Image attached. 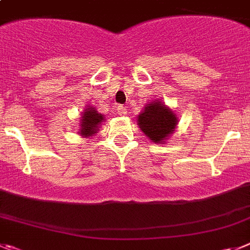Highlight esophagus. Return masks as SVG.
<instances>
[{"label": "esophagus", "mask_w": 250, "mask_h": 250, "mask_svg": "<svg viewBox=\"0 0 250 250\" xmlns=\"http://www.w3.org/2000/svg\"><path fill=\"white\" fill-rule=\"evenodd\" d=\"M116 111H118L119 115H126L127 114V109L125 106H123V105H120V106L116 107Z\"/></svg>", "instance_id": "obj_1"}]
</instances>
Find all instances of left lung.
Wrapping results in <instances>:
<instances>
[{
	"label": "left lung",
	"mask_w": 250,
	"mask_h": 250,
	"mask_svg": "<svg viewBox=\"0 0 250 250\" xmlns=\"http://www.w3.org/2000/svg\"><path fill=\"white\" fill-rule=\"evenodd\" d=\"M176 113L161 99H155L145 105L139 115L137 125L147 139L155 144H165L177 127Z\"/></svg>",
	"instance_id": "8db88e82"
}]
</instances>
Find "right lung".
I'll list each match as a JSON object with an SVG mask.
<instances>
[{
	"instance_id": "1",
	"label": "right lung",
	"mask_w": 250,
	"mask_h": 250,
	"mask_svg": "<svg viewBox=\"0 0 250 250\" xmlns=\"http://www.w3.org/2000/svg\"><path fill=\"white\" fill-rule=\"evenodd\" d=\"M104 120V115L98 113L97 109L93 105L91 106L86 105L79 118V129H78L79 131H78V134L82 135L83 137L93 136L94 134H97L99 126Z\"/></svg>"
}]
</instances>
